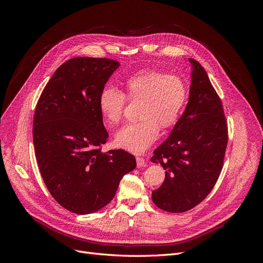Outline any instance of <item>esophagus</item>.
Masks as SVG:
<instances>
[{
  "instance_id": "obj_1",
  "label": "esophagus",
  "mask_w": 263,
  "mask_h": 263,
  "mask_svg": "<svg viewBox=\"0 0 263 263\" xmlns=\"http://www.w3.org/2000/svg\"><path fill=\"white\" fill-rule=\"evenodd\" d=\"M136 163H137V166L140 167V166H144L146 164V161L144 160V158H142L140 156H137L136 157Z\"/></svg>"
}]
</instances>
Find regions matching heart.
<instances>
[{
	"label": "heart",
	"mask_w": 263,
	"mask_h": 263,
	"mask_svg": "<svg viewBox=\"0 0 263 263\" xmlns=\"http://www.w3.org/2000/svg\"><path fill=\"white\" fill-rule=\"evenodd\" d=\"M127 98L141 102L138 122L123 127L116 135V144L129 152L140 154L151 145L161 128L172 127L178 121L189 98V88L176 74L144 69L126 82V93L114 85L105 86L99 96L101 115L110 125L118 124L125 112Z\"/></svg>",
	"instance_id": "heart-1"
}]
</instances>
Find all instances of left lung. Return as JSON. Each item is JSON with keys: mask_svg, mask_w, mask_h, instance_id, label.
Here are the masks:
<instances>
[{"mask_svg": "<svg viewBox=\"0 0 263 263\" xmlns=\"http://www.w3.org/2000/svg\"><path fill=\"white\" fill-rule=\"evenodd\" d=\"M193 63L190 100L167 139L151 161L165 170V179L152 194L160 209L185 212L200 204L214 187L228 144V125L221 100L204 67Z\"/></svg>", "mask_w": 263, "mask_h": 263, "instance_id": "obj_1", "label": "left lung"}]
</instances>
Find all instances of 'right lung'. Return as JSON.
I'll return each mask as SVG.
<instances>
[{
    "label": "right lung",
    "mask_w": 263,
    "mask_h": 263,
    "mask_svg": "<svg viewBox=\"0 0 263 263\" xmlns=\"http://www.w3.org/2000/svg\"><path fill=\"white\" fill-rule=\"evenodd\" d=\"M120 63L77 57L61 64L36 104L33 143L52 197L77 214L96 212L116 196L120 181L136 166L124 149L103 153L108 133L99 96Z\"/></svg>",
    "instance_id": "1"
}]
</instances>
